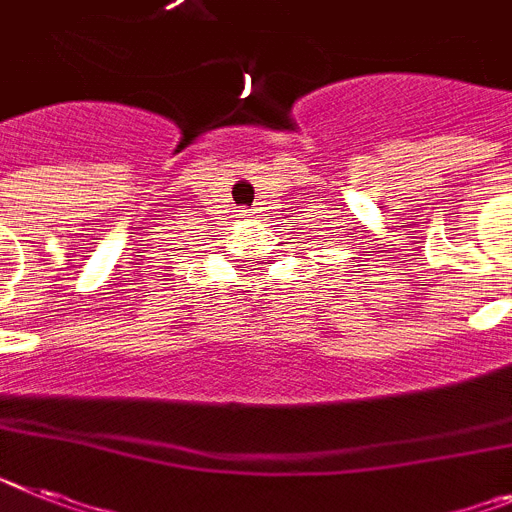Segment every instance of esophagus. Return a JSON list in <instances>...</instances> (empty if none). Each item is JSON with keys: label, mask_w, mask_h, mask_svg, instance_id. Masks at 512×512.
I'll list each match as a JSON object with an SVG mask.
<instances>
[{"label": "esophagus", "mask_w": 512, "mask_h": 512, "mask_svg": "<svg viewBox=\"0 0 512 512\" xmlns=\"http://www.w3.org/2000/svg\"><path fill=\"white\" fill-rule=\"evenodd\" d=\"M240 212H243V217H251V212H248V209H240Z\"/></svg>", "instance_id": "obj_1"}]
</instances>
